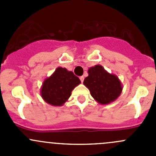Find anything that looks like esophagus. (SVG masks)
<instances>
[{"label":"esophagus","instance_id":"34e87169","mask_svg":"<svg viewBox=\"0 0 156 156\" xmlns=\"http://www.w3.org/2000/svg\"><path fill=\"white\" fill-rule=\"evenodd\" d=\"M84 76H81V77H80V80H81V81L82 83H83V81H84Z\"/></svg>","mask_w":156,"mask_h":156}]
</instances>
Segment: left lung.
Segmentation results:
<instances>
[{
  "mask_svg": "<svg viewBox=\"0 0 156 156\" xmlns=\"http://www.w3.org/2000/svg\"><path fill=\"white\" fill-rule=\"evenodd\" d=\"M87 72L83 84L97 103L107 105L117 100L123 89L117 75L108 72L101 65L90 67Z\"/></svg>",
  "mask_w": 156,
  "mask_h": 156,
  "instance_id": "left-lung-1",
  "label": "left lung"
}]
</instances>
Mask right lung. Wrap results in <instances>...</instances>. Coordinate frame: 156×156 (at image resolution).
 <instances>
[{"label": "right lung", "mask_w": 156, "mask_h": 156, "mask_svg": "<svg viewBox=\"0 0 156 156\" xmlns=\"http://www.w3.org/2000/svg\"><path fill=\"white\" fill-rule=\"evenodd\" d=\"M81 84V81L71 71L58 67L55 72L42 83L41 95L48 104L62 106L68 101L74 88Z\"/></svg>", "instance_id": "add662e5"}]
</instances>
